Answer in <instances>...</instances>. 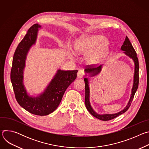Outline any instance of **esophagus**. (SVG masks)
Masks as SVG:
<instances>
[{
  "mask_svg": "<svg viewBox=\"0 0 149 149\" xmlns=\"http://www.w3.org/2000/svg\"><path fill=\"white\" fill-rule=\"evenodd\" d=\"M84 71H82V70L79 71L78 72V73H77V77H78V78H82L84 77Z\"/></svg>",
  "mask_w": 149,
  "mask_h": 149,
  "instance_id": "1",
  "label": "esophagus"
}]
</instances>
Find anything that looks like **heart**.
I'll use <instances>...</instances> for the list:
<instances>
[{
  "instance_id": "b5f03b06",
  "label": "heart",
  "mask_w": 149,
  "mask_h": 149,
  "mask_svg": "<svg viewBox=\"0 0 149 149\" xmlns=\"http://www.w3.org/2000/svg\"><path fill=\"white\" fill-rule=\"evenodd\" d=\"M110 44L107 39L102 35H93L84 38L75 44L78 52L88 54V61L91 63H98L107 54Z\"/></svg>"
}]
</instances>
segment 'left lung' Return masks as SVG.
Wrapping results in <instances>:
<instances>
[{"label":"left lung","mask_w":149,"mask_h":149,"mask_svg":"<svg viewBox=\"0 0 149 149\" xmlns=\"http://www.w3.org/2000/svg\"><path fill=\"white\" fill-rule=\"evenodd\" d=\"M121 50L124 51V54L129 56L130 58H132L134 62V79H133V88L132 90V94L130 96V98L129 100V101L126 105V107L121 111L115 113V114H99L97 113L92 108L91 105L90 104V88H89V82L88 79L87 78H85L84 79L85 81V85H86V96H85V104H86V108L88 110V111L90 112V113L93 115L94 117L102 120V121H108L112 120L118 116L123 114L125 113L127 110L129 109L130 106L132 104V102L133 100L134 94L138 88L139 86V60L138 58L137 57V54L133 47L131 42L128 38V37L126 36L125 40L123 43V45L121 47ZM102 65H100L98 67H95L93 65H88L87 67L85 69V71L87 73H90L92 76H94L98 73H100L101 71Z\"/></svg>","instance_id":"8db88e82"}]
</instances>
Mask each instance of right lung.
I'll list each match as a JSON object with an SVG mask.
<instances>
[{"label": "right lung", "instance_id": "right-lung-1", "mask_svg": "<svg viewBox=\"0 0 149 149\" xmlns=\"http://www.w3.org/2000/svg\"><path fill=\"white\" fill-rule=\"evenodd\" d=\"M40 28L38 24L32 25L19 44L13 58L10 79L19 104L28 112L42 116L51 114L57 109L65 91L76 79L78 71L58 70L44 92L36 97L28 94L23 84L25 60L30 48L35 44L38 29Z\"/></svg>", "mask_w": 149, "mask_h": 149}]
</instances>
